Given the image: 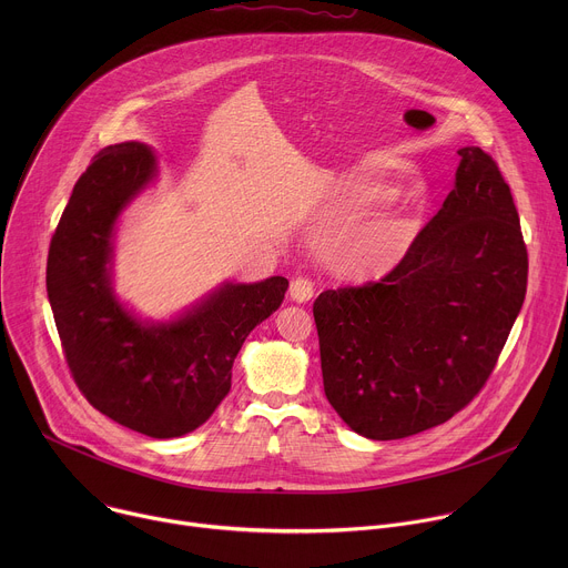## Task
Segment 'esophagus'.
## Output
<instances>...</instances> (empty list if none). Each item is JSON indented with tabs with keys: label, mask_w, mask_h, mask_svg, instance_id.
<instances>
[{
	"label": "esophagus",
	"mask_w": 568,
	"mask_h": 568,
	"mask_svg": "<svg viewBox=\"0 0 568 568\" xmlns=\"http://www.w3.org/2000/svg\"><path fill=\"white\" fill-rule=\"evenodd\" d=\"M312 296H314V285H312L310 278L298 276V278L292 281V285H290V298H292L294 303H307Z\"/></svg>",
	"instance_id": "obj_1"
}]
</instances>
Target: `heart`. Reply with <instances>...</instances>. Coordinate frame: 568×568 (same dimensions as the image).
Segmentation results:
<instances>
[{"mask_svg":"<svg viewBox=\"0 0 568 568\" xmlns=\"http://www.w3.org/2000/svg\"><path fill=\"white\" fill-rule=\"evenodd\" d=\"M407 247L404 229L395 222H382L364 231L353 250V270L364 276H375L390 270Z\"/></svg>","mask_w":568,"mask_h":568,"instance_id":"1","label":"heart"}]
</instances>
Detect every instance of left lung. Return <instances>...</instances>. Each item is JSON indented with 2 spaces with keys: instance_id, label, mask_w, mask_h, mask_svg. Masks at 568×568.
<instances>
[{
  "instance_id": "obj_1",
  "label": "left lung",
  "mask_w": 568,
  "mask_h": 568,
  "mask_svg": "<svg viewBox=\"0 0 568 568\" xmlns=\"http://www.w3.org/2000/svg\"><path fill=\"white\" fill-rule=\"evenodd\" d=\"M440 211L379 283L314 301L323 390L371 440L447 423L488 382L524 305L528 254L490 154L458 150Z\"/></svg>"
}]
</instances>
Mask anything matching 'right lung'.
Returning a JSON list of instances; mask_svg holds the SVG:
<instances>
[{"label":"right lung","mask_w":568,"mask_h":568,"mask_svg":"<svg viewBox=\"0 0 568 568\" xmlns=\"http://www.w3.org/2000/svg\"><path fill=\"white\" fill-rule=\"evenodd\" d=\"M156 164L141 141L94 156L51 237L47 294L67 366L92 407L143 436L178 438L217 409L235 355L290 283L226 281L169 321L128 310L112 285L116 222L154 182Z\"/></svg>","instance_id":"1"}]
</instances>
